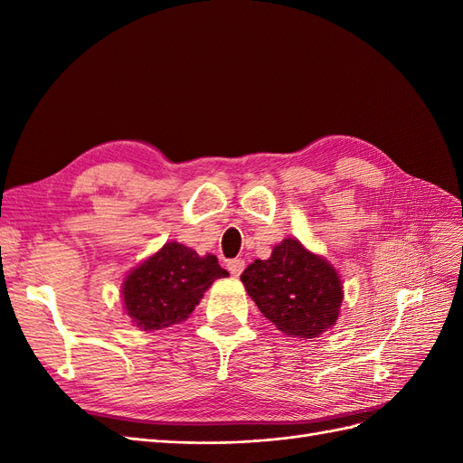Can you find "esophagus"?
Masks as SVG:
<instances>
[{
	"mask_svg": "<svg viewBox=\"0 0 463 463\" xmlns=\"http://www.w3.org/2000/svg\"><path fill=\"white\" fill-rule=\"evenodd\" d=\"M228 269H230L232 276H239L245 269V260H241V259L228 260Z\"/></svg>",
	"mask_w": 463,
	"mask_h": 463,
	"instance_id": "34e87169",
	"label": "esophagus"
}]
</instances>
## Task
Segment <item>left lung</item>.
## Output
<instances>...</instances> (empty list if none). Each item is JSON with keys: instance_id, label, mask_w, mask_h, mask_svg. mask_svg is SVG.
<instances>
[{"instance_id": "8db88e82", "label": "left lung", "mask_w": 463, "mask_h": 463, "mask_svg": "<svg viewBox=\"0 0 463 463\" xmlns=\"http://www.w3.org/2000/svg\"><path fill=\"white\" fill-rule=\"evenodd\" d=\"M241 281L264 317L291 337L314 339L331 329L339 317V274L295 237L283 239L268 260L249 264Z\"/></svg>"}]
</instances>
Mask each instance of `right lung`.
<instances>
[{"instance_id":"obj_1","label":"right lung","mask_w":463,"mask_h":463,"mask_svg":"<svg viewBox=\"0 0 463 463\" xmlns=\"http://www.w3.org/2000/svg\"><path fill=\"white\" fill-rule=\"evenodd\" d=\"M228 276L214 254L199 257L182 243H166L124 279L126 314L143 331L180 324L194 312L213 281Z\"/></svg>"}]
</instances>
